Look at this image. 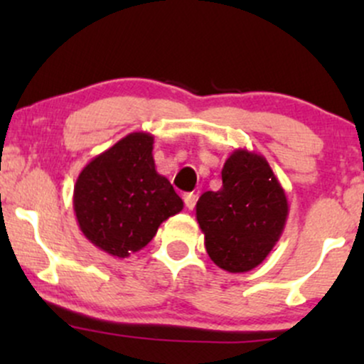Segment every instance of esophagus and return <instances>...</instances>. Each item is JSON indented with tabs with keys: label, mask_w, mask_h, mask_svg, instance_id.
Instances as JSON below:
<instances>
[{
	"label": "esophagus",
	"mask_w": 364,
	"mask_h": 364,
	"mask_svg": "<svg viewBox=\"0 0 364 364\" xmlns=\"http://www.w3.org/2000/svg\"><path fill=\"white\" fill-rule=\"evenodd\" d=\"M185 205L188 210H193L196 205V195L195 193H186L185 195Z\"/></svg>",
	"instance_id": "1"
}]
</instances>
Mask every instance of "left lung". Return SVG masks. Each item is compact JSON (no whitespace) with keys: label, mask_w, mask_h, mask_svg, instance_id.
Segmentation results:
<instances>
[{"label":"left lung","mask_w":364,"mask_h":364,"mask_svg":"<svg viewBox=\"0 0 364 364\" xmlns=\"http://www.w3.org/2000/svg\"><path fill=\"white\" fill-rule=\"evenodd\" d=\"M286 191L260 154L237 149L223 168V188L196 202V220L210 260L228 272H248L272 252L286 225Z\"/></svg>","instance_id":"left-lung-1"}]
</instances>
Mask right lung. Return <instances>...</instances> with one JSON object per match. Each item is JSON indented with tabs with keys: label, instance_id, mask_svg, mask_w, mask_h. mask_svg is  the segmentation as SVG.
<instances>
[{
	"label": "right lung",
	"instance_id": "right-lung-1",
	"mask_svg": "<svg viewBox=\"0 0 364 364\" xmlns=\"http://www.w3.org/2000/svg\"><path fill=\"white\" fill-rule=\"evenodd\" d=\"M154 136L135 132L95 156L78 174L73 210L83 236L111 257L147 246L159 225L183 210L169 179L157 173Z\"/></svg>",
	"mask_w": 364,
	"mask_h": 364
}]
</instances>
